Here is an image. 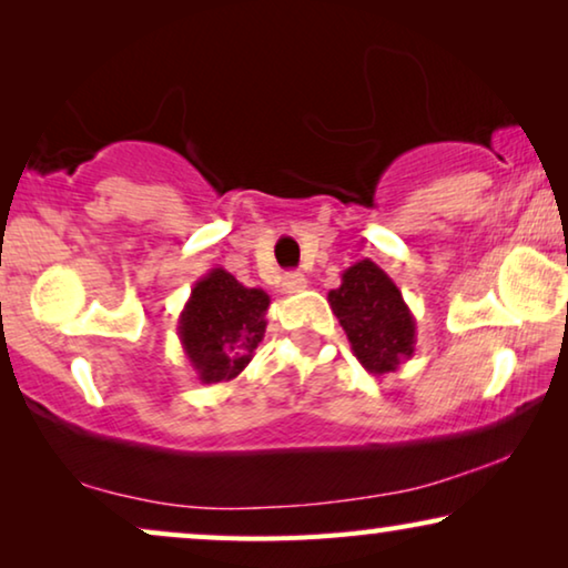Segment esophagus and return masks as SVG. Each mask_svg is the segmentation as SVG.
Instances as JSON below:
<instances>
[{"label":"esophagus","instance_id":"esophagus-1","mask_svg":"<svg viewBox=\"0 0 568 568\" xmlns=\"http://www.w3.org/2000/svg\"><path fill=\"white\" fill-rule=\"evenodd\" d=\"M282 286H284L286 294H300V292L307 286V278L302 276V274H297V271H294V274H286V276H284Z\"/></svg>","mask_w":568,"mask_h":568}]
</instances>
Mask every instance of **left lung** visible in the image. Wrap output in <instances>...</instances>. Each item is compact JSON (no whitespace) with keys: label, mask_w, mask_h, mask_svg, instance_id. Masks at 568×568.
Here are the masks:
<instances>
[{"label":"left lung","mask_w":568,"mask_h":568,"mask_svg":"<svg viewBox=\"0 0 568 568\" xmlns=\"http://www.w3.org/2000/svg\"><path fill=\"white\" fill-rule=\"evenodd\" d=\"M331 310L359 364L372 375L395 372L416 352V317L398 284L364 258L341 274L338 290L328 292Z\"/></svg>","instance_id":"8db88e82"}]
</instances>
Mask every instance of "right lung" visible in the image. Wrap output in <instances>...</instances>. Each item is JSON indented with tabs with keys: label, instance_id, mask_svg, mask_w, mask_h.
Masks as SVG:
<instances>
[{
	"label": "right lung",
	"instance_id": "add662e5",
	"mask_svg": "<svg viewBox=\"0 0 568 568\" xmlns=\"http://www.w3.org/2000/svg\"><path fill=\"white\" fill-rule=\"evenodd\" d=\"M268 305L266 292L243 286L224 268L193 284L178 317V338L201 385L230 383L251 364L266 333Z\"/></svg>",
	"mask_w": 568,
	"mask_h": 568
}]
</instances>
